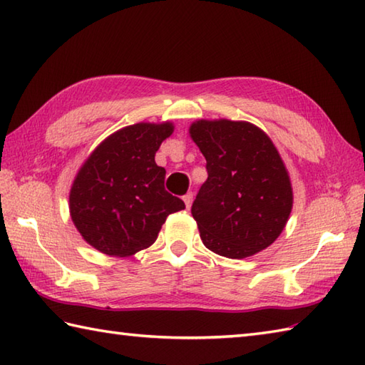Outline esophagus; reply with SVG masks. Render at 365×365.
Masks as SVG:
<instances>
[{
    "mask_svg": "<svg viewBox=\"0 0 365 365\" xmlns=\"http://www.w3.org/2000/svg\"><path fill=\"white\" fill-rule=\"evenodd\" d=\"M183 202H185V205H187V208H191V204H192V192H187V195L183 196Z\"/></svg>",
    "mask_w": 365,
    "mask_h": 365,
    "instance_id": "34e87169",
    "label": "esophagus"
}]
</instances>
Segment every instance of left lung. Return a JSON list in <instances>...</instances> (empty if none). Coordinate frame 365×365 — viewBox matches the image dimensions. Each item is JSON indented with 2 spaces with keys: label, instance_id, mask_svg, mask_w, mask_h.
Here are the masks:
<instances>
[{
  "label": "left lung",
  "instance_id": "1",
  "mask_svg": "<svg viewBox=\"0 0 365 365\" xmlns=\"http://www.w3.org/2000/svg\"><path fill=\"white\" fill-rule=\"evenodd\" d=\"M190 136L207 160V180L192 202L202 243L229 259L265 250L281 235L293 191L265 131L245 120H196Z\"/></svg>",
  "mask_w": 365,
  "mask_h": 365
}]
</instances>
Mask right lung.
Masks as SVG:
<instances>
[{
    "instance_id": "add662e5",
    "label": "right lung",
    "mask_w": 365,
    "mask_h": 365,
    "mask_svg": "<svg viewBox=\"0 0 365 365\" xmlns=\"http://www.w3.org/2000/svg\"><path fill=\"white\" fill-rule=\"evenodd\" d=\"M170 122H141L108 136L76 174L68 208L81 237L100 252L127 257L149 247L170 213L185 204L165 190L155 163Z\"/></svg>"
}]
</instances>
